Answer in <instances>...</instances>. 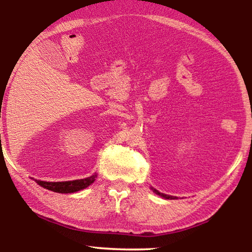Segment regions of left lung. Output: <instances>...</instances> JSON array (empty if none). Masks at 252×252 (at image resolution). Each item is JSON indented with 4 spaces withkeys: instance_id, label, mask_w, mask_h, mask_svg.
<instances>
[{
    "instance_id": "1",
    "label": "left lung",
    "mask_w": 252,
    "mask_h": 252,
    "mask_svg": "<svg viewBox=\"0 0 252 252\" xmlns=\"http://www.w3.org/2000/svg\"><path fill=\"white\" fill-rule=\"evenodd\" d=\"M152 190L155 191V192L158 194V195H160V197H162V198H165V199H170V200H172V199H176L174 197H172V195H168V194H164V193H161V192H159V191L158 190H156V189H153L152 188Z\"/></svg>"
}]
</instances>
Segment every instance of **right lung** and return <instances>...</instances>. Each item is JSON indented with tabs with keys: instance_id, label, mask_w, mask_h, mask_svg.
Listing matches in <instances>:
<instances>
[{
	"instance_id": "add662e5",
	"label": "right lung",
	"mask_w": 252,
	"mask_h": 252,
	"mask_svg": "<svg viewBox=\"0 0 252 252\" xmlns=\"http://www.w3.org/2000/svg\"><path fill=\"white\" fill-rule=\"evenodd\" d=\"M95 178H96V174H93V176L89 178L80 179V180H73V181H63V182H46V181H41V180H35V181L37 185L45 188V189L53 191V192L72 193L89 187L91 183L95 181Z\"/></svg>"
}]
</instances>
